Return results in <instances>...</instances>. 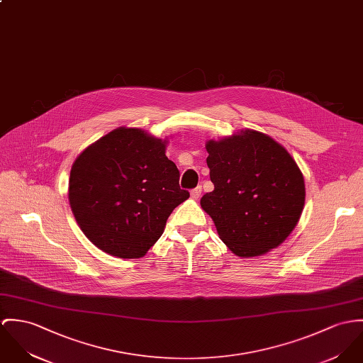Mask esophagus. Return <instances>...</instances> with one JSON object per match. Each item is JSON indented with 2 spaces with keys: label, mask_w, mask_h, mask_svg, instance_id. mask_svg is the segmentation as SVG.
<instances>
[{
  "label": "esophagus",
  "mask_w": 363,
  "mask_h": 363,
  "mask_svg": "<svg viewBox=\"0 0 363 363\" xmlns=\"http://www.w3.org/2000/svg\"><path fill=\"white\" fill-rule=\"evenodd\" d=\"M201 191H202L201 186H198L194 190H191V193H190L191 198H193V199H198V198L201 197Z\"/></svg>",
  "instance_id": "34e87169"
}]
</instances>
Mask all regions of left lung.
Masks as SVG:
<instances>
[{
    "label": "left lung",
    "instance_id": "8db88e82",
    "mask_svg": "<svg viewBox=\"0 0 363 363\" xmlns=\"http://www.w3.org/2000/svg\"><path fill=\"white\" fill-rule=\"evenodd\" d=\"M215 189L201 198L219 238L240 258L277 248L297 226L305 183L290 152L264 133L245 129L208 140Z\"/></svg>",
    "mask_w": 363,
    "mask_h": 363
}]
</instances>
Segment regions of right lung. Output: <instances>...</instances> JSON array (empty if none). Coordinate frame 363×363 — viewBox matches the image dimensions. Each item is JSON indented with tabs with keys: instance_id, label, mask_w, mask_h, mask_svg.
I'll return each mask as SVG.
<instances>
[{
	"instance_id": "right-lung-1",
	"label": "right lung",
	"mask_w": 363,
	"mask_h": 363,
	"mask_svg": "<svg viewBox=\"0 0 363 363\" xmlns=\"http://www.w3.org/2000/svg\"><path fill=\"white\" fill-rule=\"evenodd\" d=\"M167 138L138 128L102 135L74 160L69 205L79 228L101 251L137 259L158 241L173 209L190 197L166 157Z\"/></svg>"
}]
</instances>
